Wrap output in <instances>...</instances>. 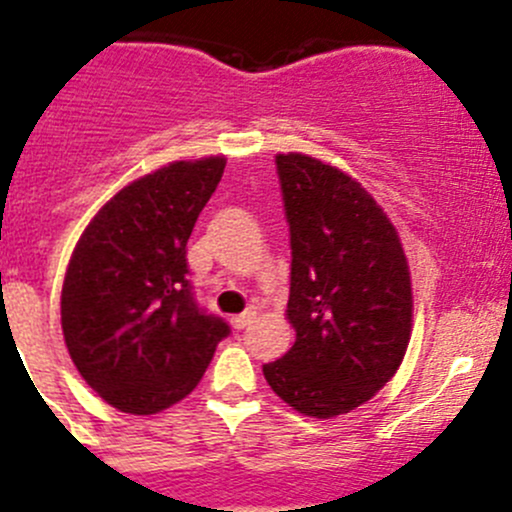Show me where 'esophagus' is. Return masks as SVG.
<instances>
[{"label":"esophagus","instance_id":"esophagus-1","mask_svg":"<svg viewBox=\"0 0 512 512\" xmlns=\"http://www.w3.org/2000/svg\"><path fill=\"white\" fill-rule=\"evenodd\" d=\"M255 315H257L255 310H245V312H242V315L232 317L230 322H232V327H235V330H245V327L250 325L252 320H255Z\"/></svg>","mask_w":512,"mask_h":512}]
</instances>
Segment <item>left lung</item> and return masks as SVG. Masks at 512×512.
Here are the masks:
<instances>
[{
    "label": "left lung",
    "instance_id": "obj_1",
    "mask_svg": "<svg viewBox=\"0 0 512 512\" xmlns=\"http://www.w3.org/2000/svg\"><path fill=\"white\" fill-rule=\"evenodd\" d=\"M275 165L290 225L295 345L262 372L297 413L335 418L367 403L403 362L413 327L408 260L360 182L297 152Z\"/></svg>",
    "mask_w": 512,
    "mask_h": 512
}]
</instances>
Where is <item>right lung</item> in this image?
Segmentation results:
<instances>
[{
	"mask_svg": "<svg viewBox=\"0 0 512 512\" xmlns=\"http://www.w3.org/2000/svg\"><path fill=\"white\" fill-rule=\"evenodd\" d=\"M225 157L172 162L119 190L79 237L62 285L72 362L112 408L152 415L197 388L230 335L195 300L187 240Z\"/></svg>",
	"mask_w": 512,
	"mask_h": 512,
	"instance_id": "obj_1",
	"label": "right lung"
}]
</instances>
